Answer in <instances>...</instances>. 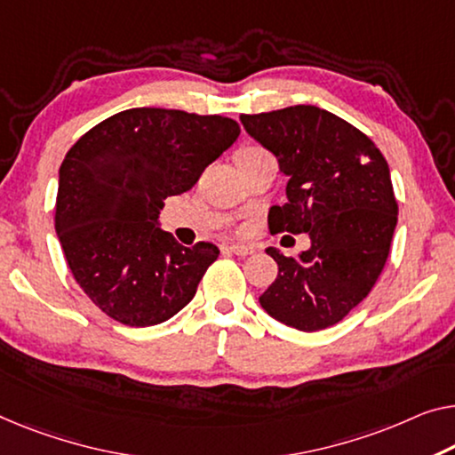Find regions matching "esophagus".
<instances>
[{
  "instance_id": "esophagus-1",
  "label": "esophagus",
  "mask_w": 455,
  "mask_h": 455,
  "mask_svg": "<svg viewBox=\"0 0 455 455\" xmlns=\"http://www.w3.org/2000/svg\"><path fill=\"white\" fill-rule=\"evenodd\" d=\"M228 251H230V253L241 255V257H247V255H253V253H255L253 247H249V245H236V243H233V245H228Z\"/></svg>"
}]
</instances>
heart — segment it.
<instances>
[{
	"label": "heart",
	"mask_w": 455,
	"mask_h": 455,
	"mask_svg": "<svg viewBox=\"0 0 455 455\" xmlns=\"http://www.w3.org/2000/svg\"><path fill=\"white\" fill-rule=\"evenodd\" d=\"M259 151H263V148H259V147H253V145L241 147V148H239V151H236V153H235V161H236V159H241V157H247V155L259 153Z\"/></svg>",
	"instance_id": "b5f03b06"
}]
</instances>
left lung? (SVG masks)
I'll return each instance as SVG.
<instances>
[{
	"label": "left lung",
	"instance_id": "1",
	"mask_svg": "<svg viewBox=\"0 0 455 455\" xmlns=\"http://www.w3.org/2000/svg\"><path fill=\"white\" fill-rule=\"evenodd\" d=\"M241 122L288 175V204L271 206L269 233L310 236L296 259L267 249L277 277L261 307L298 331L333 327L371 292L388 259L398 219L388 163L370 137L316 106L241 114Z\"/></svg>",
	"mask_w": 455,
	"mask_h": 455
}]
</instances>
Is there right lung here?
<instances>
[{"label":"right lung","instance_id":"obj_1","mask_svg":"<svg viewBox=\"0 0 455 455\" xmlns=\"http://www.w3.org/2000/svg\"><path fill=\"white\" fill-rule=\"evenodd\" d=\"M239 132L225 116L131 108L69 148L54 228L73 280L106 316L153 327L192 300L220 251L208 241L180 245L157 216L163 200L188 192Z\"/></svg>","mask_w":455,"mask_h":455}]
</instances>
